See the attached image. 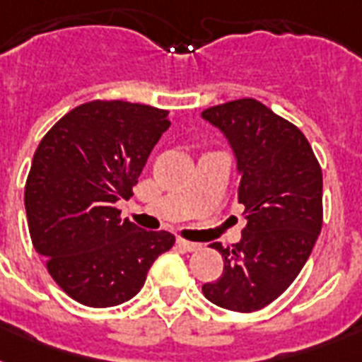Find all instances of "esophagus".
I'll list each match as a JSON object with an SVG mask.
<instances>
[{"label":"esophagus","mask_w":362,"mask_h":362,"mask_svg":"<svg viewBox=\"0 0 362 362\" xmlns=\"http://www.w3.org/2000/svg\"><path fill=\"white\" fill-rule=\"evenodd\" d=\"M176 246L186 250V252H199L201 250V244L199 242H189L186 238H176Z\"/></svg>","instance_id":"1"}]
</instances>
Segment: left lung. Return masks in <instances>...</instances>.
Wrapping results in <instances>:
<instances>
[{
    "label": "left lung",
    "mask_w": 362,
    "mask_h": 362,
    "mask_svg": "<svg viewBox=\"0 0 362 362\" xmlns=\"http://www.w3.org/2000/svg\"><path fill=\"white\" fill-rule=\"evenodd\" d=\"M237 156L246 227L238 244L214 246L223 257L220 280L203 295L231 312L269 306L291 286L323 226V175L297 125L252 98L203 110Z\"/></svg>",
    "instance_id": "obj_1"
}]
</instances>
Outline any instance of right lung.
Returning a JSON list of instances; mask_svg holds the SVG:
<instances>
[{
  "label": "right lung",
  "mask_w": 362,
  "mask_h": 362,
  "mask_svg": "<svg viewBox=\"0 0 362 362\" xmlns=\"http://www.w3.org/2000/svg\"><path fill=\"white\" fill-rule=\"evenodd\" d=\"M169 110L93 99L42 136L25 180L30 237L73 300L109 308L135 297L152 263L175 244L169 231L122 220L142 167L169 129Z\"/></svg>",
  "instance_id": "1"
}]
</instances>
